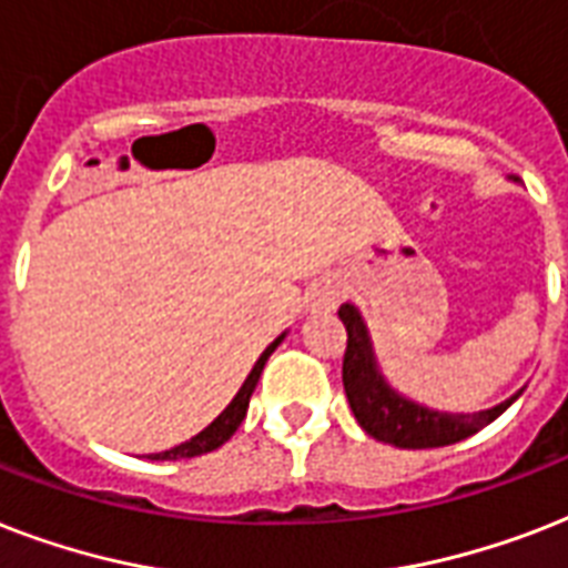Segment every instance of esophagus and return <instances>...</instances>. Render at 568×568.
<instances>
[{"instance_id": "esophagus-1", "label": "esophagus", "mask_w": 568, "mask_h": 568, "mask_svg": "<svg viewBox=\"0 0 568 568\" xmlns=\"http://www.w3.org/2000/svg\"><path fill=\"white\" fill-rule=\"evenodd\" d=\"M338 297H342V285L333 283V280H324V283L312 285L310 297H306V312H329L336 310Z\"/></svg>"}]
</instances>
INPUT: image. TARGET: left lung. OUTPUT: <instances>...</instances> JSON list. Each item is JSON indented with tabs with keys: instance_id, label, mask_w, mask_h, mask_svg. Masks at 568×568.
<instances>
[{
	"instance_id": "1",
	"label": "left lung",
	"mask_w": 568,
	"mask_h": 568,
	"mask_svg": "<svg viewBox=\"0 0 568 568\" xmlns=\"http://www.w3.org/2000/svg\"><path fill=\"white\" fill-rule=\"evenodd\" d=\"M338 318L347 329L345 379L347 404L354 409L356 422L372 439L395 445V448H442L454 442L468 439L471 433L484 430L493 424L507 406L521 395V388L501 404L480 409V413H439L430 406L418 404L413 397L400 395L395 386H388L377 365L372 333L365 324L363 312L354 303H342Z\"/></svg>"
}]
</instances>
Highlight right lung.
I'll return each instance as SVG.
<instances>
[{"label":"right lung","mask_w":568,"mask_h":568,"mask_svg":"<svg viewBox=\"0 0 568 568\" xmlns=\"http://www.w3.org/2000/svg\"><path fill=\"white\" fill-rule=\"evenodd\" d=\"M283 338L285 333L283 336H276L274 342L262 351V356H258L256 365H253V372H250L247 379L241 383L239 395L232 397L230 406H226V409H223V413L217 415L209 427H205V430H200L196 436H191L189 442L176 445V448L162 450V454H150V459H189V457H200V454H209V450L214 448H221L223 442L230 439L232 433L239 430V424L244 422V415H247V406H250V395H253V388H256L258 377H262V368H265L267 356L274 354L276 345H280Z\"/></svg>","instance_id":"1"}]
</instances>
